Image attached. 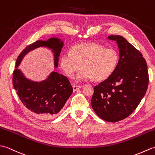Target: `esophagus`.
Returning <instances> with one entry per match:
<instances>
[{
    "mask_svg": "<svg viewBox=\"0 0 155 155\" xmlns=\"http://www.w3.org/2000/svg\"><path fill=\"white\" fill-rule=\"evenodd\" d=\"M82 87V86H78V85H73L72 86V88H73V91L75 92L76 91H77L78 89H79Z\"/></svg>",
    "mask_w": 155,
    "mask_h": 155,
    "instance_id": "34e87169",
    "label": "esophagus"
}]
</instances>
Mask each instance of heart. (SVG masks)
<instances>
[{"instance_id":"obj_1","label":"heart","mask_w":155,"mask_h":155,"mask_svg":"<svg viewBox=\"0 0 155 155\" xmlns=\"http://www.w3.org/2000/svg\"><path fill=\"white\" fill-rule=\"evenodd\" d=\"M119 55L114 48H106L97 43H84L74 46L72 51L66 52L61 58L60 65L67 77L72 78L76 72H79L78 82L96 81L107 79L117 68Z\"/></svg>"}]
</instances>
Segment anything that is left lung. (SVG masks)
Returning <instances> with one entry per match:
<instances>
[{
	"label": "left lung",
	"instance_id": "1",
	"mask_svg": "<svg viewBox=\"0 0 155 155\" xmlns=\"http://www.w3.org/2000/svg\"><path fill=\"white\" fill-rule=\"evenodd\" d=\"M117 42L119 60L113 74L94 88L91 105L102 119L111 123L128 117L147 90L149 72L142 54L119 35L108 37Z\"/></svg>",
	"mask_w": 155,
	"mask_h": 155
}]
</instances>
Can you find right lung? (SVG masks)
Segmentation results:
<instances>
[{"instance_id": "obj_1", "label": "right lung", "mask_w": 155, "mask_h": 155, "mask_svg": "<svg viewBox=\"0 0 155 155\" xmlns=\"http://www.w3.org/2000/svg\"><path fill=\"white\" fill-rule=\"evenodd\" d=\"M63 46L64 42L60 38L38 40L25 48L16 59L12 77L13 87L25 107L41 119H49L60 112L72 94V87L67 77L57 72H51L43 81H35L26 77L18 67L28 52L44 47L52 52L54 67L57 68L58 57Z\"/></svg>"}]
</instances>
